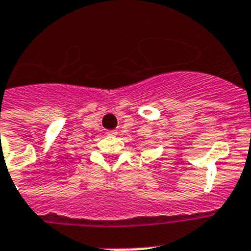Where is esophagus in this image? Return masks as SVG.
<instances>
[{
    "label": "esophagus",
    "mask_w": 251,
    "mask_h": 251,
    "mask_svg": "<svg viewBox=\"0 0 251 251\" xmlns=\"http://www.w3.org/2000/svg\"><path fill=\"white\" fill-rule=\"evenodd\" d=\"M106 135H109V136H116V135H118V132H116V129H111V131H107V132H106Z\"/></svg>",
    "instance_id": "34e87169"
}]
</instances>
